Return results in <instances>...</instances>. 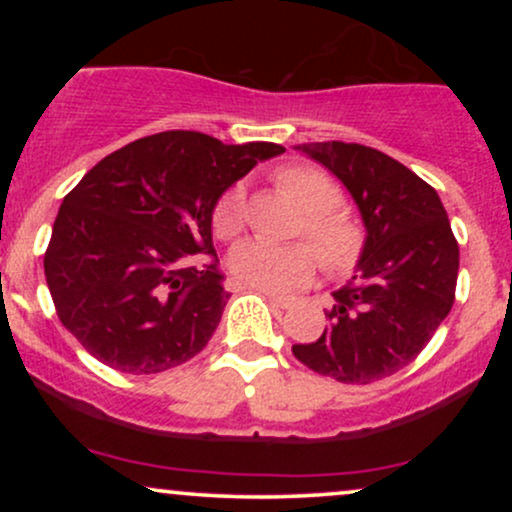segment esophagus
I'll return each instance as SVG.
<instances>
[{
	"mask_svg": "<svg viewBox=\"0 0 512 512\" xmlns=\"http://www.w3.org/2000/svg\"><path fill=\"white\" fill-rule=\"evenodd\" d=\"M264 296L269 298V303L276 305V308H281V310H289V308H293V305L301 303V298L298 296H276V293H264Z\"/></svg>",
	"mask_w": 512,
	"mask_h": 512,
	"instance_id": "34e87169",
	"label": "esophagus"
}]
</instances>
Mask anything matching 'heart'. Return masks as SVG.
Here are the masks:
<instances>
[{
    "label": "heart",
    "instance_id": "b5f03b06",
    "mask_svg": "<svg viewBox=\"0 0 512 512\" xmlns=\"http://www.w3.org/2000/svg\"><path fill=\"white\" fill-rule=\"evenodd\" d=\"M279 182L291 192L301 207L308 211L305 231L320 252L327 267H344L356 255L361 233L349 216L337 211V185L313 168H286L279 173ZM214 233L219 238H233L245 223V187L233 185L223 192L214 209ZM317 255L310 245H274L248 238L228 252V269L240 284L260 291H293L313 279Z\"/></svg>",
    "mask_w": 512,
    "mask_h": 512
}]
</instances>
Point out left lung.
I'll use <instances>...</instances> for the list:
<instances>
[{
	"label": "left lung",
	"instance_id": "1",
	"mask_svg": "<svg viewBox=\"0 0 512 512\" xmlns=\"http://www.w3.org/2000/svg\"><path fill=\"white\" fill-rule=\"evenodd\" d=\"M293 149L342 182L366 228L354 276L332 291L330 325L293 356L339 383H375L409 366L448 317L460 248L438 192L392 156L344 142Z\"/></svg>",
	"mask_w": 512,
	"mask_h": 512
}]
</instances>
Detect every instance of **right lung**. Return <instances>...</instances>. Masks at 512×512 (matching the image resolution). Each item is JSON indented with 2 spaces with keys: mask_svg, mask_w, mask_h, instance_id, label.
I'll return each mask as SVG.
<instances>
[{
  "mask_svg": "<svg viewBox=\"0 0 512 512\" xmlns=\"http://www.w3.org/2000/svg\"><path fill=\"white\" fill-rule=\"evenodd\" d=\"M284 151L173 129L88 170L62 199L45 252L57 315L88 354L151 375L209 344L231 298L216 262H204L214 209L233 182Z\"/></svg>",
  "mask_w": 512,
  "mask_h": 512,
  "instance_id": "1",
  "label": "right lung"
}]
</instances>
